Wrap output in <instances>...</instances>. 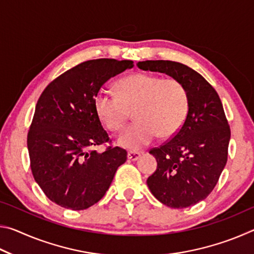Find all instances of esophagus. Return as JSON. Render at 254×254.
Returning <instances> with one entry per match:
<instances>
[{"label": "esophagus", "instance_id": "1", "mask_svg": "<svg viewBox=\"0 0 254 254\" xmlns=\"http://www.w3.org/2000/svg\"><path fill=\"white\" fill-rule=\"evenodd\" d=\"M141 156H142V152H137V151H128L127 152V158L128 160L131 161H135L139 159Z\"/></svg>", "mask_w": 254, "mask_h": 254}]
</instances>
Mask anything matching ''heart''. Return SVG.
Segmentation results:
<instances>
[{"mask_svg":"<svg viewBox=\"0 0 254 254\" xmlns=\"http://www.w3.org/2000/svg\"><path fill=\"white\" fill-rule=\"evenodd\" d=\"M94 107L107 130L119 132L133 112V121L119 143L136 150L148 145L159 134L163 139L177 134L186 121L189 95L182 81L148 72H137L120 79L118 94L102 88Z\"/></svg>","mask_w":254,"mask_h":254,"instance_id":"heart-1","label":"heart"}]
</instances>
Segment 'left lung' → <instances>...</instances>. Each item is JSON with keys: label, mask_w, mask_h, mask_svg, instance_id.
<instances>
[{"label": "left lung", "mask_w": 254, "mask_h": 254, "mask_svg": "<svg viewBox=\"0 0 254 254\" xmlns=\"http://www.w3.org/2000/svg\"><path fill=\"white\" fill-rule=\"evenodd\" d=\"M137 66L165 72L187 88L186 121L177 134L149 151L158 167L147 184L152 195L168 207H189L212 192L226 165L231 128L221 98L203 76L184 64L145 60Z\"/></svg>", "instance_id": "left-lung-1"}]
</instances>
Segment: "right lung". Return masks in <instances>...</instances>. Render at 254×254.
Instances as JSON below:
<instances>
[{
    "mask_svg": "<svg viewBox=\"0 0 254 254\" xmlns=\"http://www.w3.org/2000/svg\"><path fill=\"white\" fill-rule=\"evenodd\" d=\"M132 67V60H87L41 93L28 131L30 167L45 195L62 207L83 210L96 204L127 161V150L112 145L94 100L107 80ZM98 145H106L104 153L92 149Z\"/></svg>",
    "mask_w": 254,
    "mask_h": 254,
    "instance_id": "obj_1",
    "label": "right lung"
}]
</instances>
